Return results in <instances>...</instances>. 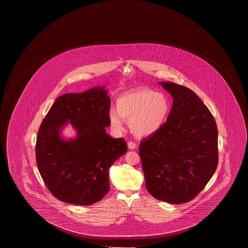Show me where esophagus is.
<instances>
[{
    "instance_id": "esophagus-1",
    "label": "esophagus",
    "mask_w": 248,
    "mask_h": 248,
    "mask_svg": "<svg viewBox=\"0 0 248 248\" xmlns=\"http://www.w3.org/2000/svg\"><path fill=\"white\" fill-rule=\"evenodd\" d=\"M128 148H129L130 150H135V149L137 148V144H136L134 142L130 141V142H128Z\"/></svg>"
}]
</instances>
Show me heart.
<instances>
[{"label": "heart", "instance_id": "heart-1", "mask_svg": "<svg viewBox=\"0 0 248 248\" xmlns=\"http://www.w3.org/2000/svg\"><path fill=\"white\" fill-rule=\"evenodd\" d=\"M171 105L166 94L150 88H138L120 95L117 108H110L109 119L114 130L124 129V119L129 120L135 134L149 137L157 132L170 112Z\"/></svg>", "mask_w": 248, "mask_h": 248}]
</instances>
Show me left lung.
<instances>
[{
    "instance_id": "8db88e82",
    "label": "left lung",
    "mask_w": 248,
    "mask_h": 248,
    "mask_svg": "<svg viewBox=\"0 0 248 248\" xmlns=\"http://www.w3.org/2000/svg\"><path fill=\"white\" fill-rule=\"evenodd\" d=\"M173 98L167 121L140 142L146 188L155 199L182 204L194 199L218 165V130L210 110L192 90L160 82Z\"/></svg>"
}]
</instances>
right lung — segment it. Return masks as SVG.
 <instances>
[{"label":"right lung","instance_id":"right-lung-1","mask_svg":"<svg viewBox=\"0 0 248 248\" xmlns=\"http://www.w3.org/2000/svg\"><path fill=\"white\" fill-rule=\"evenodd\" d=\"M105 86L81 93L63 94L41 123L35 146L37 167L52 195L64 202L89 206L110 189L109 169L127 151L124 138L106 133L110 99ZM68 122L78 132L65 140Z\"/></svg>","mask_w":248,"mask_h":248}]
</instances>
